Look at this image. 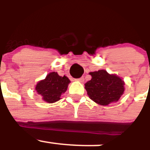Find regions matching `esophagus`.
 Instances as JSON below:
<instances>
[{
    "instance_id": "1",
    "label": "esophagus",
    "mask_w": 150,
    "mask_h": 150,
    "mask_svg": "<svg viewBox=\"0 0 150 150\" xmlns=\"http://www.w3.org/2000/svg\"><path fill=\"white\" fill-rule=\"evenodd\" d=\"M75 80L78 81H80V82H83V81H84V78H83V77H81V78H77V79H75Z\"/></svg>"
}]
</instances>
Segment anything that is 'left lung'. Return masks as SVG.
Segmentation results:
<instances>
[{
  "mask_svg": "<svg viewBox=\"0 0 150 150\" xmlns=\"http://www.w3.org/2000/svg\"><path fill=\"white\" fill-rule=\"evenodd\" d=\"M92 79L85 83V89L92 100L102 105L117 102L124 92V82L105 70L90 72Z\"/></svg>",
  "mask_w": 150,
  "mask_h": 150,
  "instance_id": "left-lung-1",
  "label": "left lung"
}]
</instances>
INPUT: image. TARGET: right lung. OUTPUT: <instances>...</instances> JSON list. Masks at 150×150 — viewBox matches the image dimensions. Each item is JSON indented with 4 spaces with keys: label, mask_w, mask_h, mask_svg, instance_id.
Here are the masks:
<instances>
[{
    "label": "right lung",
    "mask_w": 150,
    "mask_h": 150,
    "mask_svg": "<svg viewBox=\"0 0 150 150\" xmlns=\"http://www.w3.org/2000/svg\"><path fill=\"white\" fill-rule=\"evenodd\" d=\"M69 82L67 76L61 77L57 72H53L36 84V90L42 96L43 100L48 103H53L60 100V96L67 91Z\"/></svg>",
    "instance_id": "add662e5"
}]
</instances>
